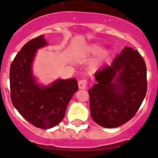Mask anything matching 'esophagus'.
<instances>
[{
	"mask_svg": "<svg viewBox=\"0 0 158 158\" xmlns=\"http://www.w3.org/2000/svg\"><path fill=\"white\" fill-rule=\"evenodd\" d=\"M87 84H88V79H82L79 81V88L80 89H85L87 87Z\"/></svg>",
	"mask_w": 158,
	"mask_h": 158,
	"instance_id": "esophagus-1",
	"label": "esophagus"
}]
</instances>
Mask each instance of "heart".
I'll return each instance as SVG.
<instances>
[{
  "mask_svg": "<svg viewBox=\"0 0 158 158\" xmlns=\"http://www.w3.org/2000/svg\"><path fill=\"white\" fill-rule=\"evenodd\" d=\"M101 50H102V48H101V47L99 46V45L94 44V45H93V46L91 47V48H90V51L92 53H97V52H100V51H101ZM107 55H108V52H107V51L103 52L101 54L100 57H99V61L102 60V59H104V58L106 57V56ZM99 61H96V62L94 63V66H97V65L98 64V63H99Z\"/></svg>",
  "mask_w": 158,
  "mask_h": 158,
  "instance_id": "1",
  "label": "heart"
}]
</instances>
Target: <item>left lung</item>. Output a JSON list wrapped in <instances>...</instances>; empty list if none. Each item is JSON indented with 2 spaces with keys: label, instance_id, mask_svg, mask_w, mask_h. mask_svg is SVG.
Returning a JSON list of instances; mask_svg holds the SVG:
<instances>
[{
  "label": "left lung",
  "instance_id": "8db88e82",
  "mask_svg": "<svg viewBox=\"0 0 158 158\" xmlns=\"http://www.w3.org/2000/svg\"><path fill=\"white\" fill-rule=\"evenodd\" d=\"M95 78L97 83L88 90L94 120L105 128L119 127L130 120L147 91L146 66L140 54L126 47Z\"/></svg>",
  "mask_w": 158,
  "mask_h": 158
}]
</instances>
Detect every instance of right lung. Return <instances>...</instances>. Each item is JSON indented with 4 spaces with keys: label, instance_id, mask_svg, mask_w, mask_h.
Returning a JSON list of instances; mask_svg holds the SVG:
<instances>
[{
    "label": "right lung",
    "instance_id": "1",
    "mask_svg": "<svg viewBox=\"0 0 158 158\" xmlns=\"http://www.w3.org/2000/svg\"><path fill=\"white\" fill-rule=\"evenodd\" d=\"M46 44L43 35L29 41L18 52L10 70L12 104L27 122L42 129L51 128L62 120L70 99L78 90L76 78L58 79L48 87L36 84L32 61L37 49Z\"/></svg>",
    "mask_w": 158,
    "mask_h": 158
}]
</instances>
